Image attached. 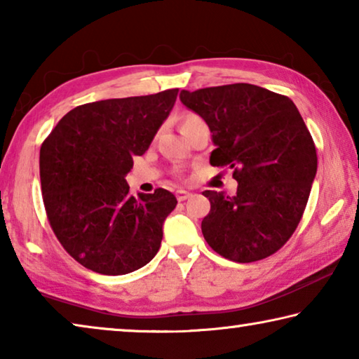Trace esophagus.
<instances>
[{
  "instance_id": "34e87169",
  "label": "esophagus",
  "mask_w": 359,
  "mask_h": 359,
  "mask_svg": "<svg viewBox=\"0 0 359 359\" xmlns=\"http://www.w3.org/2000/svg\"><path fill=\"white\" fill-rule=\"evenodd\" d=\"M175 196H177V201H185V199L191 196V193L185 191V190H179L177 193H175Z\"/></svg>"
}]
</instances>
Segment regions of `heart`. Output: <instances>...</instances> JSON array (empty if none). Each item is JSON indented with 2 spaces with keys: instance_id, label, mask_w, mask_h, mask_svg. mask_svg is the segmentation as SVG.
Returning <instances> with one entry per match:
<instances>
[{
  "instance_id": "b5f03b06",
  "label": "heart",
  "mask_w": 359,
  "mask_h": 359,
  "mask_svg": "<svg viewBox=\"0 0 359 359\" xmlns=\"http://www.w3.org/2000/svg\"><path fill=\"white\" fill-rule=\"evenodd\" d=\"M203 121L204 120L199 117L198 114H194V112L182 114V117H180V131H185L187 128H190V126L196 125V123H203Z\"/></svg>"
}]
</instances>
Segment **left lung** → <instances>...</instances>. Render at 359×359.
<instances>
[{"label":"left lung","instance_id":"obj_1","mask_svg":"<svg viewBox=\"0 0 359 359\" xmlns=\"http://www.w3.org/2000/svg\"><path fill=\"white\" fill-rule=\"evenodd\" d=\"M180 101L208 123L212 166H229L238 193L205 190L204 239L236 263L267 258L299 224L317 174V150L288 96L252 83L182 90Z\"/></svg>","mask_w":359,"mask_h":359}]
</instances>
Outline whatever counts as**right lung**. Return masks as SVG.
I'll list each match as a JSON object with an SVG mask.
<instances>
[{"label":"right lung","mask_w":359,"mask_h":359,"mask_svg":"<svg viewBox=\"0 0 359 359\" xmlns=\"http://www.w3.org/2000/svg\"><path fill=\"white\" fill-rule=\"evenodd\" d=\"M179 90L77 106L41 145L47 218L77 263L104 276L137 271L160 250L177 199L165 188L131 196L126 174L172 111Z\"/></svg>","instance_id":"1"}]
</instances>
